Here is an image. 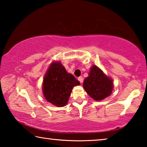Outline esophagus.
I'll list each match as a JSON object with an SVG mask.
<instances>
[{
    "label": "esophagus",
    "instance_id": "34e87169",
    "mask_svg": "<svg viewBox=\"0 0 147 147\" xmlns=\"http://www.w3.org/2000/svg\"><path fill=\"white\" fill-rule=\"evenodd\" d=\"M78 80L79 82H80L81 84L83 82V80H84V79H83V77H82V76H80V77H78Z\"/></svg>",
    "mask_w": 147,
    "mask_h": 147
}]
</instances>
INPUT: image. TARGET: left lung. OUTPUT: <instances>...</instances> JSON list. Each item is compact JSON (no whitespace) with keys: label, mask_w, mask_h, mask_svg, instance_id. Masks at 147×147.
Wrapping results in <instances>:
<instances>
[{"label":"left lung","mask_w":147,"mask_h":147,"mask_svg":"<svg viewBox=\"0 0 147 147\" xmlns=\"http://www.w3.org/2000/svg\"><path fill=\"white\" fill-rule=\"evenodd\" d=\"M83 87L89 96L96 101L110 95L113 88V80L97 66L91 67L88 76L84 79Z\"/></svg>","instance_id":"1"}]
</instances>
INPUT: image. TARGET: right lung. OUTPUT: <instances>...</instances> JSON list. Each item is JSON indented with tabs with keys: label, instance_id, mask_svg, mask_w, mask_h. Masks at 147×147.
I'll return each mask as SVG.
<instances>
[{
	"label": "right lung",
	"instance_id": "right-lung-1",
	"mask_svg": "<svg viewBox=\"0 0 147 147\" xmlns=\"http://www.w3.org/2000/svg\"><path fill=\"white\" fill-rule=\"evenodd\" d=\"M80 85L73 74L68 73L60 62H53L44 76L43 93L46 100L57 107L67 104L74 86Z\"/></svg>",
	"mask_w": 147,
	"mask_h": 147
}]
</instances>
